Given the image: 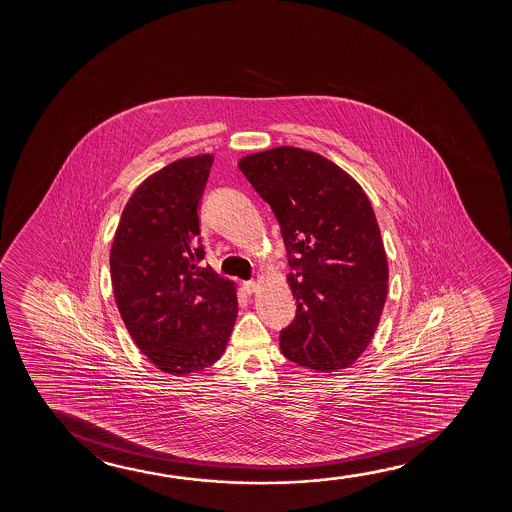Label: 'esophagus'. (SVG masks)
Listing matches in <instances>:
<instances>
[{
    "instance_id": "1",
    "label": "esophagus",
    "mask_w": 512,
    "mask_h": 512,
    "mask_svg": "<svg viewBox=\"0 0 512 512\" xmlns=\"http://www.w3.org/2000/svg\"><path fill=\"white\" fill-rule=\"evenodd\" d=\"M243 290H245L246 294H253L257 290V283L255 281H245L243 283Z\"/></svg>"
}]
</instances>
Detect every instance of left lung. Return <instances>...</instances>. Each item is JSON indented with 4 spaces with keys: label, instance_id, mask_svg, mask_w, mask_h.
I'll return each instance as SVG.
<instances>
[{
    "label": "left lung",
    "instance_id": "8db88e82",
    "mask_svg": "<svg viewBox=\"0 0 512 512\" xmlns=\"http://www.w3.org/2000/svg\"><path fill=\"white\" fill-rule=\"evenodd\" d=\"M239 169L280 222L294 322L281 353L316 372L350 367L371 343L388 294V262L364 190L337 164L295 147L246 155Z\"/></svg>",
    "mask_w": 512,
    "mask_h": 512
}]
</instances>
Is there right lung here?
Returning a JSON list of instances; mask_svg holds the SVG:
<instances>
[{"label": "right lung", "mask_w": 512, "mask_h": 512, "mask_svg": "<svg viewBox=\"0 0 512 512\" xmlns=\"http://www.w3.org/2000/svg\"><path fill=\"white\" fill-rule=\"evenodd\" d=\"M213 155L148 176L122 211L110 250L115 302L143 355L161 371H203L224 355L238 316L234 281L201 266L199 201Z\"/></svg>", "instance_id": "add662e5"}]
</instances>
